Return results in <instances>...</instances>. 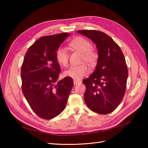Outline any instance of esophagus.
Returning a JSON list of instances; mask_svg holds the SVG:
<instances>
[{
	"label": "esophagus",
	"mask_w": 148,
	"mask_h": 148,
	"mask_svg": "<svg viewBox=\"0 0 148 148\" xmlns=\"http://www.w3.org/2000/svg\"><path fill=\"white\" fill-rule=\"evenodd\" d=\"M81 83V81H78V80H74V85H77V84Z\"/></svg>",
	"instance_id": "1"
}]
</instances>
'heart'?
<instances>
[{"label": "heart", "mask_w": 148, "mask_h": 148, "mask_svg": "<svg viewBox=\"0 0 148 148\" xmlns=\"http://www.w3.org/2000/svg\"><path fill=\"white\" fill-rule=\"evenodd\" d=\"M69 46L76 51L82 53L81 62H86L90 66H93L98 60L99 55L95 49H92V45L86 39L77 37L69 44ZM55 58L59 64L65 66L68 64L69 54L64 48L60 47L55 52ZM89 68L83 64L77 66H72L64 72V76L73 79L78 80L89 73Z\"/></svg>", "instance_id": "heart-1"}]
</instances>
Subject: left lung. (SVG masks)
<instances>
[{"mask_svg":"<svg viewBox=\"0 0 148 148\" xmlns=\"http://www.w3.org/2000/svg\"><path fill=\"white\" fill-rule=\"evenodd\" d=\"M95 44L99 57L95 70L84 79V99L93 112L101 114L112 112L125 95L128 69L123 53L111 37L97 30H78Z\"/></svg>","mask_w":148,"mask_h":148,"instance_id":"1","label":"left lung"}]
</instances>
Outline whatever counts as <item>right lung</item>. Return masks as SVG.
Here are the masks:
<instances>
[{
  "label": "right lung",
  "mask_w": 148,
  "mask_h": 148,
  "mask_svg": "<svg viewBox=\"0 0 148 148\" xmlns=\"http://www.w3.org/2000/svg\"><path fill=\"white\" fill-rule=\"evenodd\" d=\"M69 36L62 33L40 37L25 55L22 92L34 112L42 119H52L64 111L74 85L69 77L56 83L61 70L55 52Z\"/></svg>",
  "instance_id": "1"
}]
</instances>
